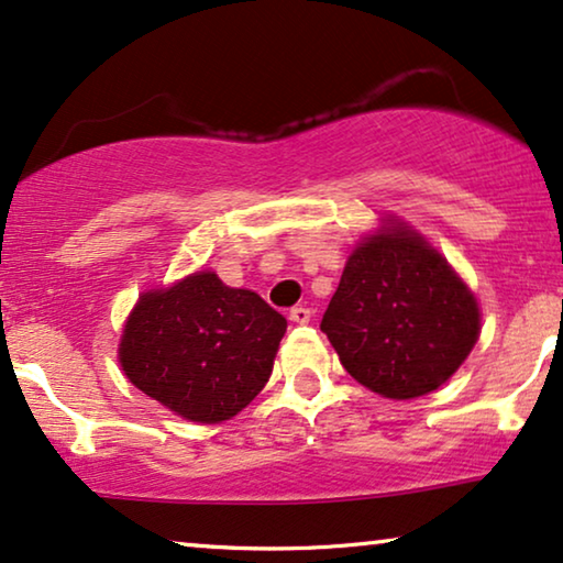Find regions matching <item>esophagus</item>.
Instances as JSON below:
<instances>
[{
  "instance_id": "34e87169",
  "label": "esophagus",
  "mask_w": 563,
  "mask_h": 563,
  "mask_svg": "<svg viewBox=\"0 0 563 563\" xmlns=\"http://www.w3.org/2000/svg\"><path fill=\"white\" fill-rule=\"evenodd\" d=\"M311 308H306V306H296V308H290V313H288V319L292 321V323H308L311 321Z\"/></svg>"
}]
</instances>
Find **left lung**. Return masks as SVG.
<instances>
[{
  "instance_id": "1",
  "label": "left lung",
  "mask_w": 563,
  "mask_h": 563,
  "mask_svg": "<svg viewBox=\"0 0 563 563\" xmlns=\"http://www.w3.org/2000/svg\"><path fill=\"white\" fill-rule=\"evenodd\" d=\"M321 331L357 383L410 400L437 390L470 357L479 306L421 234L387 221L346 260Z\"/></svg>"
}]
</instances>
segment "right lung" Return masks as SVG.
Here are the masks:
<instances>
[{
  "mask_svg": "<svg viewBox=\"0 0 563 563\" xmlns=\"http://www.w3.org/2000/svg\"><path fill=\"white\" fill-rule=\"evenodd\" d=\"M285 327L257 292L194 273L142 292L124 323L120 362L137 390L173 413L221 423L265 387Z\"/></svg>",
  "mask_w": 563,
  "mask_h": 563,
  "instance_id": "right-lung-1",
  "label": "right lung"
}]
</instances>
